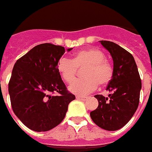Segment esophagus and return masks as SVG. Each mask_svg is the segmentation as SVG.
<instances>
[{"instance_id":"1","label":"esophagus","mask_w":152,"mask_h":152,"mask_svg":"<svg viewBox=\"0 0 152 152\" xmlns=\"http://www.w3.org/2000/svg\"><path fill=\"white\" fill-rule=\"evenodd\" d=\"M76 99L81 100V101H85V100L88 99V97H86V96H76Z\"/></svg>"}]
</instances>
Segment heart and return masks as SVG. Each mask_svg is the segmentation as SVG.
Instances as JSON below:
<instances>
[{
  "instance_id": "1",
  "label": "heart",
  "mask_w": 152,
  "mask_h": 152,
  "mask_svg": "<svg viewBox=\"0 0 152 152\" xmlns=\"http://www.w3.org/2000/svg\"><path fill=\"white\" fill-rule=\"evenodd\" d=\"M102 51L95 48L76 52L72 59L61 57L57 62V70L66 83H71L75 78L78 68H83L85 77L71 83L69 90L77 95H85L96 89L98 84L105 86L111 81L113 68L106 61Z\"/></svg>"
}]
</instances>
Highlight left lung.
Instances as JSON below:
<instances>
[{
	"label": "left lung",
	"instance_id": "left-lung-1",
	"mask_svg": "<svg viewBox=\"0 0 152 152\" xmlns=\"http://www.w3.org/2000/svg\"><path fill=\"white\" fill-rule=\"evenodd\" d=\"M100 42L113 58V76L106 88L110 92L109 98L95 95L99 106L90 115L99 127L116 131L125 126L137 110L141 80L134 57L130 53L113 42Z\"/></svg>",
	"mask_w": 152,
	"mask_h": 152
}]
</instances>
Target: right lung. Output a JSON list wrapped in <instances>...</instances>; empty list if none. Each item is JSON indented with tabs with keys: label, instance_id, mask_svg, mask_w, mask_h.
Returning a JSON list of instances; mask_svg holds the SVG:
<instances>
[{
	"label": "right lung",
	"instance_id": "1",
	"mask_svg": "<svg viewBox=\"0 0 152 152\" xmlns=\"http://www.w3.org/2000/svg\"><path fill=\"white\" fill-rule=\"evenodd\" d=\"M64 52L63 46L40 44L13 67L8 83L11 105L16 117L33 131L46 132L59 125L69 104L76 99L67 91L57 70ZM56 92L59 95H51Z\"/></svg>",
	"mask_w": 152,
	"mask_h": 152
}]
</instances>
